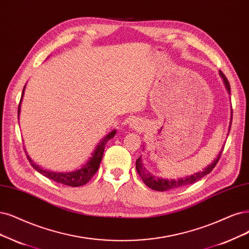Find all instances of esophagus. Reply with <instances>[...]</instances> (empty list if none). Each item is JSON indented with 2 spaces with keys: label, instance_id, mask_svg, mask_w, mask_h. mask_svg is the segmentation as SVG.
Here are the masks:
<instances>
[{
  "label": "esophagus",
  "instance_id": "obj_1",
  "mask_svg": "<svg viewBox=\"0 0 249 249\" xmlns=\"http://www.w3.org/2000/svg\"><path fill=\"white\" fill-rule=\"evenodd\" d=\"M130 126H132V128H135V129H137V128H140L141 123L139 121H136V120H134V121H132V123L130 124Z\"/></svg>",
  "mask_w": 249,
  "mask_h": 249
}]
</instances>
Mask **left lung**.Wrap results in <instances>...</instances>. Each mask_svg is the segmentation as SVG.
<instances>
[{
  "mask_svg": "<svg viewBox=\"0 0 249 249\" xmlns=\"http://www.w3.org/2000/svg\"><path fill=\"white\" fill-rule=\"evenodd\" d=\"M219 73H220V76H222L223 79H224V82H225L226 87H227V89L229 91V93H231V87H230V83H229L227 77L224 75V72L222 71H219ZM231 124H232V120H231ZM223 151H224V149L219 152L217 158L213 161V163L211 164V165H209L207 168H205L204 171L195 173V174H193V176H191V177H188V178H180V179H178V180H173V179L168 180V179L158 178H156L154 176H151V174L148 171H145V168L143 167V165L142 163L141 157L136 160V170H137V172H139L140 177L142 178V181L145 183V186H148L152 190L159 191V192H164V191H168V190H172V189L181 188V187H185L187 185H191V183H194L195 181L199 180L200 178L205 177L206 174H208V173H210L211 171H213V169L214 168V166L217 164V162H218V160L220 158V155H222Z\"/></svg>",
  "mask_w": 249,
  "mask_h": 249,
  "instance_id": "obj_1",
  "label": "left lung"
}]
</instances>
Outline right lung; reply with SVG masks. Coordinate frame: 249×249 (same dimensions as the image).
Segmentation results:
<instances>
[{
    "mask_svg": "<svg viewBox=\"0 0 249 249\" xmlns=\"http://www.w3.org/2000/svg\"><path fill=\"white\" fill-rule=\"evenodd\" d=\"M23 92H24V88L22 90V94H21L19 106H18V116H19V114H20V104H21V100H22ZM115 134H116V130L108 133L105 137V139L99 142L96 150L94 151L93 155H92V157L87 162V164L84 165V166H83L82 168H80V169H78L76 171H72V172L62 173V172H53V171L44 170V169L40 168L38 165L34 163V161L30 158L29 155H26V157H27V160L30 161L32 166L36 171L40 172L41 174H43L44 177L48 178L49 179H52V180L56 181L58 183H62V185H66V186L80 187V186L85 185V183H87L92 178H93V176L96 173V171L98 170L100 161H101V159H103V155H104V152H105L106 143H107V142L108 140L113 139V137L115 136Z\"/></svg>",
    "mask_w": 249,
    "mask_h": 249,
    "instance_id": "add662e5",
    "label": "right lung"
}]
</instances>
